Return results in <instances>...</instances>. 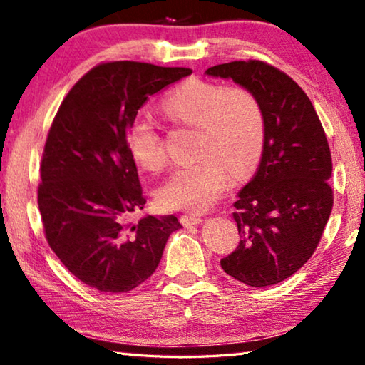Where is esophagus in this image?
<instances>
[{
  "mask_svg": "<svg viewBox=\"0 0 365 365\" xmlns=\"http://www.w3.org/2000/svg\"><path fill=\"white\" fill-rule=\"evenodd\" d=\"M180 222H182V225H185V227H190V225H197V224H201L202 219H201V217H197V215H182V217H180Z\"/></svg>",
  "mask_w": 365,
  "mask_h": 365,
  "instance_id": "1",
  "label": "esophagus"
}]
</instances>
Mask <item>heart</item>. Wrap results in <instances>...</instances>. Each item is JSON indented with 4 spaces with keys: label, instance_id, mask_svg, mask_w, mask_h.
<instances>
[{
    "label": "heart",
    "instance_id": "1",
    "mask_svg": "<svg viewBox=\"0 0 365 365\" xmlns=\"http://www.w3.org/2000/svg\"><path fill=\"white\" fill-rule=\"evenodd\" d=\"M163 113L197 128L195 164L175 169L158 190L164 209L202 212L214 206L235 178L248 175L261 158L265 137L264 110L255 93L243 86H224L190 78L164 98ZM125 145L138 168L159 170L165 153L151 119L133 117Z\"/></svg>",
    "mask_w": 365,
    "mask_h": 365
}]
</instances>
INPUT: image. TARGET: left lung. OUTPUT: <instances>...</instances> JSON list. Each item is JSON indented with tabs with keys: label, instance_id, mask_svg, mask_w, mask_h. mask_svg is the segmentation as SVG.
Returning <instances> with one entry per match:
<instances>
[{
	"label": "left lung",
	"instance_id": "8db88e82",
	"mask_svg": "<svg viewBox=\"0 0 365 365\" xmlns=\"http://www.w3.org/2000/svg\"><path fill=\"white\" fill-rule=\"evenodd\" d=\"M206 73L232 78L255 93L265 122L257 172L233 205L240 243L220 265L245 285H275L309 261L329 222V141L311 100L277 67L255 59L233 61L209 67Z\"/></svg>",
	"mask_w": 365,
	"mask_h": 365
}]
</instances>
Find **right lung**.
<instances>
[{
	"mask_svg": "<svg viewBox=\"0 0 365 365\" xmlns=\"http://www.w3.org/2000/svg\"><path fill=\"white\" fill-rule=\"evenodd\" d=\"M191 73L133 61L104 63L72 86L43 151L38 207L48 245L67 270L103 293H127L150 279L175 215L140 219L145 206L125 132L146 100Z\"/></svg>",
	"mask_w": 365,
	"mask_h": 365,
	"instance_id": "right-lung-1",
	"label": "right lung"
}]
</instances>
